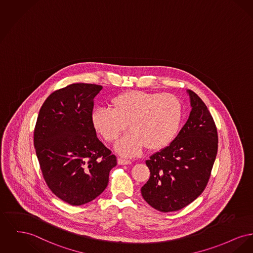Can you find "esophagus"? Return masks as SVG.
<instances>
[{"instance_id": "esophagus-1", "label": "esophagus", "mask_w": 253, "mask_h": 253, "mask_svg": "<svg viewBox=\"0 0 253 253\" xmlns=\"http://www.w3.org/2000/svg\"><path fill=\"white\" fill-rule=\"evenodd\" d=\"M118 164L119 165H126V164H131V162L128 160H123V159H118Z\"/></svg>"}]
</instances>
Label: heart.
<instances>
[{
	"label": "heart",
	"mask_w": 253,
	"mask_h": 253,
	"mask_svg": "<svg viewBox=\"0 0 253 253\" xmlns=\"http://www.w3.org/2000/svg\"><path fill=\"white\" fill-rule=\"evenodd\" d=\"M112 110L95 109L91 123L95 131L109 143L130 129L116 145L125 157L138 155L142 149L157 151L167 146L178 134L182 121V105L170 93L131 89L111 100Z\"/></svg>",
	"instance_id": "obj_1"
}]
</instances>
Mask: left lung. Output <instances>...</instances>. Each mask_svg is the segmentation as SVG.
Listing matches in <instances>:
<instances>
[{"mask_svg": "<svg viewBox=\"0 0 253 253\" xmlns=\"http://www.w3.org/2000/svg\"><path fill=\"white\" fill-rule=\"evenodd\" d=\"M191 112L176 138L145 163L143 199L161 212L185 208L205 190L218 151V134L207 105L190 89Z\"/></svg>", "mask_w": 253, "mask_h": 253, "instance_id": "left-lung-1", "label": "left lung"}]
</instances>
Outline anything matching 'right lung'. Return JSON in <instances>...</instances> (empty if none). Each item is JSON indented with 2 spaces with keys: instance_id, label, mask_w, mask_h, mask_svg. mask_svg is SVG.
Returning a JSON list of instances; mask_svg holds the SVG:
<instances>
[{
  "instance_id": "add662e5",
  "label": "right lung",
  "mask_w": 253,
  "mask_h": 253,
  "mask_svg": "<svg viewBox=\"0 0 253 253\" xmlns=\"http://www.w3.org/2000/svg\"><path fill=\"white\" fill-rule=\"evenodd\" d=\"M102 89L76 83L53 91L42 105L34 147L48 188L62 201L82 206L105 190L117 158L97 138L93 98Z\"/></svg>"
}]
</instances>
